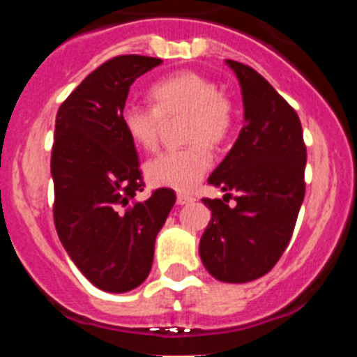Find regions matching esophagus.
I'll return each mask as SVG.
<instances>
[{"mask_svg": "<svg viewBox=\"0 0 357 357\" xmlns=\"http://www.w3.org/2000/svg\"><path fill=\"white\" fill-rule=\"evenodd\" d=\"M195 198L191 195H185V193H178L176 195V204L178 206H188V204H193Z\"/></svg>", "mask_w": 357, "mask_h": 357, "instance_id": "obj_1", "label": "esophagus"}]
</instances>
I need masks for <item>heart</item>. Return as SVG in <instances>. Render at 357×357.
I'll return each instance as SVG.
<instances>
[{
  "mask_svg": "<svg viewBox=\"0 0 357 357\" xmlns=\"http://www.w3.org/2000/svg\"><path fill=\"white\" fill-rule=\"evenodd\" d=\"M153 107L128 103L121 110V125L128 139L143 150L159 144L162 118L185 112L184 137L188 146L162 151L144 166L153 185L189 191L213 166V146L229 139L234 128V103L218 84L197 71H176L150 87Z\"/></svg>",
  "mask_w": 357,
  "mask_h": 357,
  "instance_id": "b5f03b06",
  "label": "heart"
}]
</instances>
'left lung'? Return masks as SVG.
I'll return each instance as SVG.
<instances>
[{
  "mask_svg": "<svg viewBox=\"0 0 357 357\" xmlns=\"http://www.w3.org/2000/svg\"><path fill=\"white\" fill-rule=\"evenodd\" d=\"M227 64L241 85L245 125L209 176L225 197L202 200L211 222L200 257L214 279L239 284L263 277L284 254L305 195L307 153L295 109L250 66Z\"/></svg>",
  "mask_w": 357,
  "mask_h": 357,
  "instance_id": "8db88e82",
  "label": "left lung"
}]
</instances>
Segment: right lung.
<instances>
[{
	"instance_id": "1",
	"label": "right lung",
	"mask_w": 357,
	"mask_h": 357,
	"mask_svg": "<svg viewBox=\"0 0 357 357\" xmlns=\"http://www.w3.org/2000/svg\"><path fill=\"white\" fill-rule=\"evenodd\" d=\"M160 59L119 55L94 69L56 112L52 150L56 234L96 288L125 293L148 277L175 191L144 189L134 143L121 125L130 85Z\"/></svg>"
}]
</instances>
